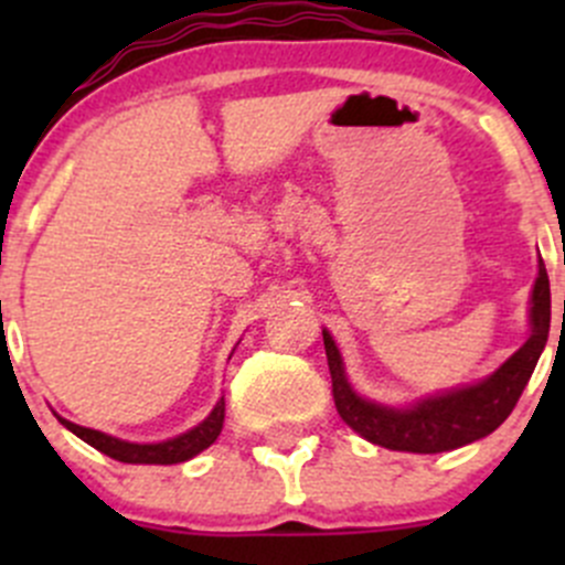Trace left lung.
I'll use <instances>...</instances> for the list:
<instances>
[{"mask_svg": "<svg viewBox=\"0 0 565 565\" xmlns=\"http://www.w3.org/2000/svg\"><path fill=\"white\" fill-rule=\"evenodd\" d=\"M550 317V276L539 256V276H535L533 292H530V333L525 344L478 383L437 391L409 404H383L361 396L347 377L344 358H341L333 335L328 328H322L335 409H339L341 420L363 440L391 448V451L443 454L481 440V437L492 435L520 402L530 374L546 347Z\"/></svg>", "mask_w": 565, "mask_h": 565, "instance_id": "8db88e82", "label": "left lung"}]
</instances>
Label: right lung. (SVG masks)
Segmentation results:
<instances>
[{"mask_svg": "<svg viewBox=\"0 0 565 565\" xmlns=\"http://www.w3.org/2000/svg\"><path fill=\"white\" fill-rule=\"evenodd\" d=\"M224 409L226 404H224V396H221L218 402H215L213 413H210L202 424H196L193 429L182 431V435L169 437V440H161V443L119 440V437L106 435V431L87 429V426L73 424V420L62 418V415L56 413L54 415L67 431L82 437L87 446L98 448L100 454H106V457L117 461H125V465H180V461L193 459L196 454H202L204 448H210L215 440H218L221 429H224Z\"/></svg>", "mask_w": 565, "mask_h": 565, "instance_id": "add662e5", "label": "right lung"}]
</instances>
